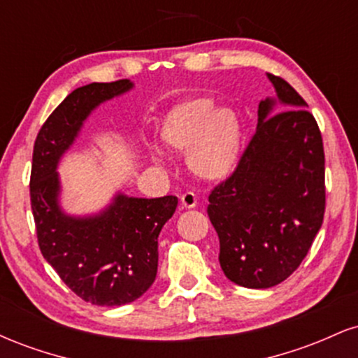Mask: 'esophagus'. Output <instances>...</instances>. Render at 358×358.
I'll use <instances>...</instances> for the list:
<instances>
[{
  "instance_id": "1",
  "label": "esophagus",
  "mask_w": 358,
  "mask_h": 358,
  "mask_svg": "<svg viewBox=\"0 0 358 358\" xmlns=\"http://www.w3.org/2000/svg\"><path fill=\"white\" fill-rule=\"evenodd\" d=\"M182 205L185 208H193L196 205V195L193 192H185L182 195Z\"/></svg>"
}]
</instances>
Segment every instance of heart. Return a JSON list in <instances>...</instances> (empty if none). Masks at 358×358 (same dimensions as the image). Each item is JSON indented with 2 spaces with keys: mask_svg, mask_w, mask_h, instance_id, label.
Listing matches in <instances>:
<instances>
[{
  "mask_svg": "<svg viewBox=\"0 0 358 358\" xmlns=\"http://www.w3.org/2000/svg\"><path fill=\"white\" fill-rule=\"evenodd\" d=\"M163 145L173 151H187V165L199 178L219 182L232 175L242 153V122L229 106L215 108L202 97L176 106L162 126ZM155 162L163 163L162 151H153Z\"/></svg>",
  "mask_w": 358,
  "mask_h": 358,
  "instance_id": "obj_1",
  "label": "heart"
}]
</instances>
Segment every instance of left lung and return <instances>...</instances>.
I'll list each match as a JSON object with an SVG mask.
<instances>
[{"label": "left lung", "instance_id": "8db88e82", "mask_svg": "<svg viewBox=\"0 0 358 358\" xmlns=\"http://www.w3.org/2000/svg\"><path fill=\"white\" fill-rule=\"evenodd\" d=\"M268 79L276 97L259 102L256 134L236 171L213 188L207 207L222 271L252 289L276 286L298 269L324 213L320 127L285 79L273 73Z\"/></svg>", "mask_w": 358, "mask_h": 358}]
</instances>
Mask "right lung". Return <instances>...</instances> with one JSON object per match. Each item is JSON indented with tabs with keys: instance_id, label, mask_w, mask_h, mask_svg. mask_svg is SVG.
<instances>
[{
	"instance_id": "right-lung-1",
	"label": "right lung",
	"mask_w": 358,
	"mask_h": 358,
	"mask_svg": "<svg viewBox=\"0 0 358 358\" xmlns=\"http://www.w3.org/2000/svg\"><path fill=\"white\" fill-rule=\"evenodd\" d=\"M133 82H92L69 94L48 116L34 146L31 212L43 257L77 296L97 306H121L150 289L158 271V236L178 205L173 195L138 199L116 193L94 215L60 207V158L71 150L97 106L133 89Z\"/></svg>"
}]
</instances>
